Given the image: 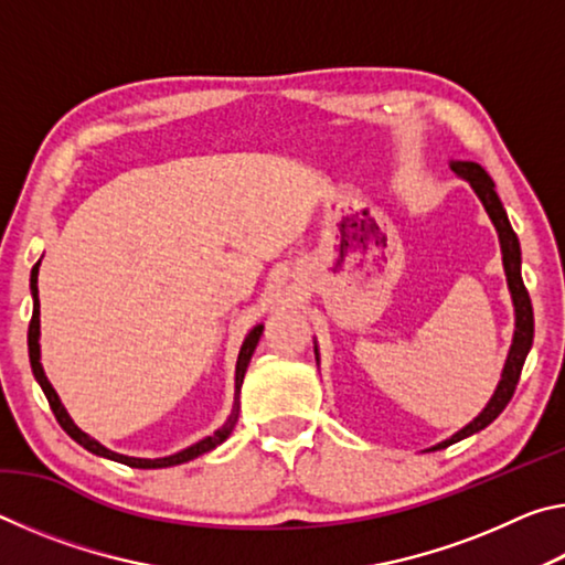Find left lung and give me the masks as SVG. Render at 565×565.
I'll use <instances>...</instances> for the list:
<instances>
[{"mask_svg": "<svg viewBox=\"0 0 565 565\" xmlns=\"http://www.w3.org/2000/svg\"><path fill=\"white\" fill-rule=\"evenodd\" d=\"M448 167H451V171L458 179H463V181H468V184H471V189L476 191V196L481 199V204L486 209V214H489L491 224L495 226V234H499V244H501V256H503L505 284H509V294H511V301H513L515 323H513V339H511L509 356H505L503 371H501V381H499V386H495L493 396L489 398V404L481 408V414H478L471 420V424H466L461 431H456L451 438H446V441L426 448V454L428 451H441V448H446V446H451L456 441H463V438L483 431L486 426L493 424V420L499 418L501 411L509 406V401H511L513 391H515V384H519V376H521L525 356H529L531 343H533V306H531L529 291H525L523 279H521V244H519V236H515V232H513V226L509 222V214H505L499 194H495L493 179L486 174V169L481 164H476V161L451 159V161H448ZM313 353H317V366H319L321 353H319L317 341H313Z\"/></svg>", "mask_w": 565, "mask_h": 565, "instance_id": "left-lung-1", "label": "left lung"}]
</instances>
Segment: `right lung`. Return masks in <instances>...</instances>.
<instances>
[{
    "label": "right lung",
    "mask_w": 565,
    "mask_h": 565,
    "mask_svg": "<svg viewBox=\"0 0 565 565\" xmlns=\"http://www.w3.org/2000/svg\"><path fill=\"white\" fill-rule=\"evenodd\" d=\"M40 264L42 259L34 264L32 269V276H30V289H32V301H34V311H32V321H30V333H26V343H30V363H32V374L36 379V384L42 386L46 401H50V406L54 411L56 420H60V426L64 428L66 434H70L76 444L87 448V451H92L94 456H102V458H109V461H117V463H124V466H131V468H169V466H179V463H186L191 461V458H199L204 456L209 451H214L216 446H222L228 436H232L236 420H238V408H242V404H238V394H242V384H244V374L248 369V361H252L254 351H256V343H259L262 333H264V323H256V327L246 333V339L242 343V349H238V359H236V374H234V406H232V414H228V418L224 420L222 426L216 428V431L212 436H204L202 441L191 444L186 448H181V451L171 454V456H161V458H137V456H124V454H117L111 451V448L102 446L97 438H92L89 434H84L79 426L74 424L72 416L66 414V408L62 404L60 394H56L54 386L50 384V379H46L44 369H42V347H40V289H36V279H40Z\"/></svg>",
    "instance_id": "1"
}]
</instances>
